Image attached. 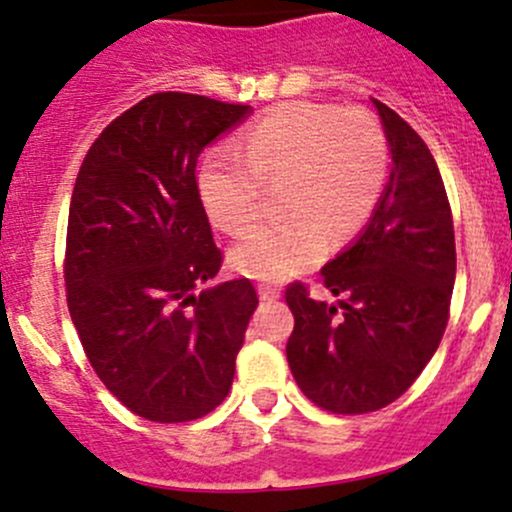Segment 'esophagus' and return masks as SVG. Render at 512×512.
Instances as JSON below:
<instances>
[{
	"label": "esophagus",
	"mask_w": 512,
	"mask_h": 512,
	"mask_svg": "<svg viewBox=\"0 0 512 512\" xmlns=\"http://www.w3.org/2000/svg\"><path fill=\"white\" fill-rule=\"evenodd\" d=\"M257 292H260V297L267 299V302H275V299L282 297V289L275 287V285H267V282L257 285Z\"/></svg>",
	"instance_id": "obj_1"
}]
</instances>
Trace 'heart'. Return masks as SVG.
Listing matches in <instances>:
<instances>
[{"label": "heart", "mask_w": 512, "mask_h": 512, "mask_svg": "<svg viewBox=\"0 0 512 512\" xmlns=\"http://www.w3.org/2000/svg\"><path fill=\"white\" fill-rule=\"evenodd\" d=\"M285 180V218L252 227L232 265L282 282L352 242L374 218L389 183V141L374 113L294 101L257 118L235 146L205 156L198 193L213 225L240 235L257 220L265 183Z\"/></svg>", "instance_id": "b5f03b06"}]
</instances>
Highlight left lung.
Here are the masks:
<instances>
[{"instance_id": "left-lung-1", "label": "left lung", "mask_w": 512, "mask_h": 512, "mask_svg": "<svg viewBox=\"0 0 512 512\" xmlns=\"http://www.w3.org/2000/svg\"><path fill=\"white\" fill-rule=\"evenodd\" d=\"M391 146L389 183L349 250L322 267L339 307L287 287L294 314L287 361L312 404L369 414L399 399L441 344L456 282V237L446 188L414 128L376 101Z\"/></svg>"}]
</instances>
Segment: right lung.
Instances as JSON below:
<instances>
[{
  "label": "right lung",
  "mask_w": 512,
  "mask_h": 512,
  "mask_svg": "<svg viewBox=\"0 0 512 512\" xmlns=\"http://www.w3.org/2000/svg\"><path fill=\"white\" fill-rule=\"evenodd\" d=\"M250 106L163 91L113 118L71 195L64 280L71 322L108 391L136 416L183 423L225 401L257 307L250 280H213L195 165Z\"/></svg>",
  "instance_id": "obj_1"
}]
</instances>
